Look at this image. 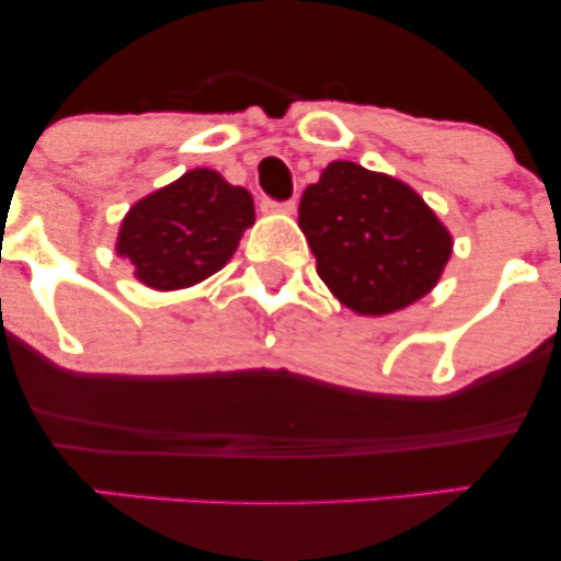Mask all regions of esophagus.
Masks as SVG:
<instances>
[{
	"label": "esophagus",
	"instance_id": "esophagus-1",
	"mask_svg": "<svg viewBox=\"0 0 561 561\" xmlns=\"http://www.w3.org/2000/svg\"><path fill=\"white\" fill-rule=\"evenodd\" d=\"M295 208H298L295 199H282V203L272 197L261 199V210H266V214H295Z\"/></svg>",
	"mask_w": 561,
	"mask_h": 561
}]
</instances>
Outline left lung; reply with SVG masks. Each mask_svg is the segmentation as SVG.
<instances>
[{
  "label": "left lung",
  "mask_w": 561,
  "mask_h": 561,
  "mask_svg": "<svg viewBox=\"0 0 561 561\" xmlns=\"http://www.w3.org/2000/svg\"><path fill=\"white\" fill-rule=\"evenodd\" d=\"M298 224L340 302L382 317L440 279L450 234L411 186L334 160L300 197Z\"/></svg>",
  "instance_id": "obj_1"
}]
</instances>
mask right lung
<instances>
[{"label": "right lung", "instance_id": "add662e5", "mask_svg": "<svg viewBox=\"0 0 561 561\" xmlns=\"http://www.w3.org/2000/svg\"><path fill=\"white\" fill-rule=\"evenodd\" d=\"M253 221L248 190L227 184L216 171L195 169L128 210L115 250L145 285L190 287L234 255L242 231Z\"/></svg>", "mask_w": 561, "mask_h": 561}]
</instances>
